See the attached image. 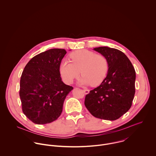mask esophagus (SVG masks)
Returning <instances> with one entry per match:
<instances>
[{"label": "esophagus", "mask_w": 156, "mask_h": 156, "mask_svg": "<svg viewBox=\"0 0 156 156\" xmlns=\"http://www.w3.org/2000/svg\"><path fill=\"white\" fill-rule=\"evenodd\" d=\"M83 92L85 93V94H89V89H87V88H85V89H83Z\"/></svg>", "instance_id": "obj_1"}]
</instances>
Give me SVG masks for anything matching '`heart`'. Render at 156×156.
<instances>
[{"label":"heart","mask_w":156,"mask_h":156,"mask_svg":"<svg viewBox=\"0 0 156 156\" xmlns=\"http://www.w3.org/2000/svg\"><path fill=\"white\" fill-rule=\"evenodd\" d=\"M71 62L62 61L60 66L61 77L67 84H70L80 73L83 75L80 83L83 85H100L106 77L109 70L107 58L95 52L80 50L70 55Z\"/></svg>","instance_id":"obj_1"}]
</instances>
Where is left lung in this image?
<instances>
[{
  "label": "left lung",
  "instance_id": "1",
  "mask_svg": "<svg viewBox=\"0 0 156 156\" xmlns=\"http://www.w3.org/2000/svg\"><path fill=\"white\" fill-rule=\"evenodd\" d=\"M94 50L107 58L109 70L102 83L86 95L85 105L97 118L116 120L132 106L136 72L129 59L121 51L108 47Z\"/></svg>",
  "mask_w": 156,
  "mask_h": 156
}]
</instances>
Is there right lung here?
I'll return each mask as SVG.
<instances>
[{
    "label": "right lung",
    "instance_id": "obj_1",
    "mask_svg": "<svg viewBox=\"0 0 156 156\" xmlns=\"http://www.w3.org/2000/svg\"><path fill=\"white\" fill-rule=\"evenodd\" d=\"M65 49L52 48L32 58L23 71L20 97L23 113L37 124H45L61 115L64 100L73 89L60 74Z\"/></svg>",
    "mask_w": 156,
    "mask_h": 156
}]
</instances>
